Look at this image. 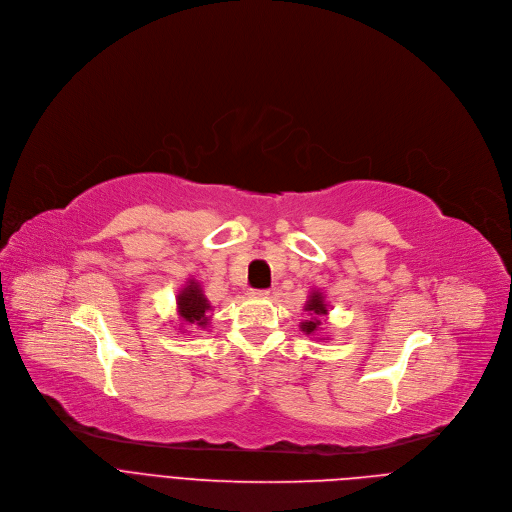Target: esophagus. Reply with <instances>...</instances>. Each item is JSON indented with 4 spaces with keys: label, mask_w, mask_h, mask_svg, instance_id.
<instances>
[{
    "label": "esophagus",
    "mask_w": 512,
    "mask_h": 512,
    "mask_svg": "<svg viewBox=\"0 0 512 512\" xmlns=\"http://www.w3.org/2000/svg\"><path fill=\"white\" fill-rule=\"evenodd\" d=\"M253 298H267L269 296V290H251L249 292Z\"/></svg>",
    "instance_id": "34e87169"
}]
</instances>
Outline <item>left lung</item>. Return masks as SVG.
<instances>
[{
    "instance_id": "8db88e82",
    "label": "left lung",
    "mask_w": 512,
    "mask_h": 512,
    "mask_svg": "<svg viewBox=\"0 0 512 512\" xmlns=\"http://www.w3.org/2000/svg\"><path fill=\"white\" fill-rule=\"evenodd\" d=\"M304 310L310 312V320L300 322V329H302L306 335H314V333L320 329V324H322L320 316H324V314L329 312V310H327V304H324V296H322L320 292H312L310 298H308V302H306V306H304Z\"/></svg>"
}]
</instances>
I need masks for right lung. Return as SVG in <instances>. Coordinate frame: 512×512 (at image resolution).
<instances>
[{
	"label": "right lung",
	"instance_id": "obj_1",
	"mask_svg": "<svg viewBox=\"0 0 512 512\" xmlns=\"http://www.w3.org/2000/svg\"><path fill=\"white\" fill-rule=\"evenodd\" d=\"M210 308L212 306L196 280H190L177 294V312L181 318V327L183 324H196V327L206 329V324L210 322V316H208Z\"/></svg>",
	"mask_w": 512,
	"mask_h": 512
}]
</instances>
